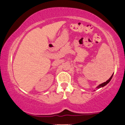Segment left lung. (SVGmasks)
I'll return each mask as SVG.
<instances>
[{"label":"left lung","mask_w":125,"mask_h":125,"mask_svg":"<svg viewBox=\"0 0 125 125\" xmlns=\"http://www.w3.org/2000/svg\"><path fill=\"white\" fill-rule=\"evenodd\" d=\"M112 76H113V74L112 75V76H111V77L109 78V80H108L107 81H106V82H104V83H102V84H101L100 85H99L97 87V88H101V87H103L104 86H105V85H106V84H107L108 83H109V82H110L111 81V80L112 79Z\"/></svg>","instance_id":"8db88e82"}]
</instances>
